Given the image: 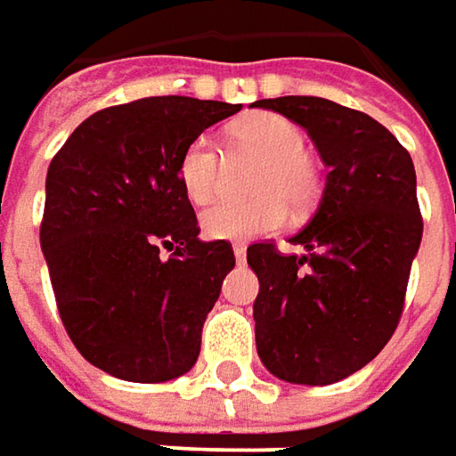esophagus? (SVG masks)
I'll use <instances>...</instances> for the list:
<instances>
[{
    "label": "esophagus",
    "instance_id": "obj_1",
    "mask_svg": "<svg viewBox=\"0 0 456 456\" xmlns=\"http://www.w3.org/2000/svg\"><path fill=\"white\" fill-rule=\"evenodd\" d=\"M232 250H234V261H237V264H245L248 248H245L242 242H234V245H232Z\"/></svg>",
    "mask_w": 456,
    "mask_h": 456
}]
</instances>
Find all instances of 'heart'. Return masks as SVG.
Here are the masks:
<instances>
[{"label": "heart", "mask_w": 456, "mask_h": 456, "mask_svg": "<svg viewBox=\"0 0 456 456\" xmlns=\"http://www.w3.org/2000/svg\"><path fill=\"white\" fill-rule=\"evenodd\" d=\"M232 151L258 159L250 175V192L256 198L242 203H219L208 208L200 227L211 240H250L266 232H276L287 222V206L295 211L311 208L321 192V172L305 151V133L292 119L256 111L237 119L229 127ZM177 177L190 203H211L224 185V156L219 148L195 138L185 145Z\"/></svg>", "instance_id": "obj_1"}]
</instances>
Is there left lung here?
Masks as SVG:
<instances>
[{"mask_svg":"<svg viewBox=\"0 0 456 456\" xmlns=\"http://www.w3.org/2000/svg\"><path fill=\"white\" fill-rule=\"evenodd\" d=\"M305 127L329 175L311 222L289 237L305 256L271 242L248 248L258 276L256 347L287 384L326 387L368 365L399 323L423 219L410 153L373 117L318 96L261 99Z\"/></svg>","mask_w":456,"mask_h":456,"instance_id":"obj_1","label":"left lung"}]
</instances>
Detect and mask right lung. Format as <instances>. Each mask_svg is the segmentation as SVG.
<instances>
[{
  "label": "right lung",
  "mask_w": 456,
  "mask_h": 456,
  "mask_svg": "<svg viewBox=\"0 0 456 456\" xmlns=\"http://www.w3.org/2000/svg\"><path fill=\"white\" fill-rule=\"evenodd\" d=\"M240 109L190 96L109 106L49 164L41 250L57 308L77 352L114 379L161 384L198 360L234 253L198 237L177 164Z\"/></svg>",
  "instance_id": "obj_1"
}]
</instances>
